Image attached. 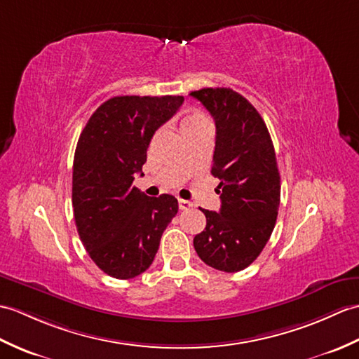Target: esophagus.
Here are the masks:
<instances>
[{
  "mask_svg": "<svg viewBox=\"0 0 359 359\" xmlns=\"http://www.w3.org/2000/svg\"><path fill=\"white\" fill-rule=\"evenodd\" d=\"M193 206V203L189 202V200H183V198H179V208L180 210H188V208Z\"/></svg>",
  "mask_w": 359,
  "mask_h": 359,
  "instance_id": "esophagus-1",
  "label": "esophagus"
}]
</instances>
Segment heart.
<instances>
[{"label":"heart","instance_id":"obj_1","mask_svg":"<svg viewBox=\"0 0 359 359\" xmlns=\"http://www.w3.org/2000/svg\"><path fill=\"white\" fill-rule=\"evenodd\" d=\"M205 122H208V121H206L200 113H191L189 116H187L185 121H183V123H182V131L187 130V128H191V127H196V125L205 123Z\"/></svg>","mask_w":359,"mask_h":359}]
</instances>
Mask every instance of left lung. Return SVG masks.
<instances>
[{
  "label": "left lung",
  "instance_id": "1",
  "mask_svg": "<svg viewBox=\"0 0 359 359\" xmlns=\"http://www.w3.org/2000/svg\"><path fill=\"white\" fill-rule=\"evenodd\" d=\"M215 122L212 176L220 180V211L202 210L206 228L194 237L197 255L214 269L238 272L260 255L280 206V172L260 113L231 88L189 93Z\"/></svg>",
  "mask_w": 359,
  "mask_h": 359
}]
</instances>
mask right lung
Returning <instances> with one entry per match:
<instances>
[{"label": "right lung", "mask_w": 359, "mask_h": 359, "mask_svg": "<svg viewBox=\"0 0 359 359\" xmlns=\"http://www.w3.org/2000/svg\"><path fill=\"white\" fill-rule=\"evenodd\" d=\"M182 102L183 96H116L81 133L73 161L74 222L91 260L110 277L145 272L179 211L174 196L148 197L133 182L156 130Z\"/></svg>", "instance_id": "right-lung-1"}]
</instances>
